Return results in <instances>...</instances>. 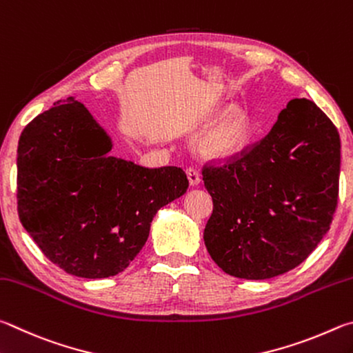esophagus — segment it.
I'll return each instance as SVG.
<instances>
[{"instance_id":"1","label":"esophagus","mask_w":353,"mask_h":353,"mask_svg":"<svg viewBox=\"0 0 353 353\" xmlns=\"http://www.w3.org/2000/svg\"><path fill=\"white\" fill-rule=\"evenodd\" d=\"M188 173V178H189V184L190 186H199V184L201 183V176H200V172L194 169V167H189V169L186 170Z\"/></svg>"}]
</instances>
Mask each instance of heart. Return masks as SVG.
I'll return each instance as SVG.
<instances>
[{"mask_svg": "<svg viewBox=\"0 0 353 353\" xmlns=\"http://www.w3.org/2000/svg\"><path fill=\"white\" fill-rule=\"evenodd\" d=\"M230 110L231 107L220 110L208 119L209 125H212L223 117L201 141V148L208 157L232 159L240 157L251 144L254 134V119L251 113L243 108L232 110L231 114Z\"/></svg>", "mask_w": 353, "mask_h": 353, "instance_id": "obj_1", "label": "heart"}]
</instances>
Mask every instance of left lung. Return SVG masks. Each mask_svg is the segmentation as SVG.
Listing matches in <instances>:
<instances>
[{
    "label": "left lung",
    "instance_id": "1",
    "mask_svg": "<svg viewBox=\"0 0 353 353\" xmlns=\"http://www.w3.org/2000/svg\"><path fill=\"white\" fill-rule=\"evenodd\" d=\"M339 163L333 122L313 102L292 99L243 158L203 170L214 203L203 234L212 261L248 281L298 267L330 230Z\"/></svg>",
    "mask_w": 353,
    "mask_h": 353
}]
</instances>
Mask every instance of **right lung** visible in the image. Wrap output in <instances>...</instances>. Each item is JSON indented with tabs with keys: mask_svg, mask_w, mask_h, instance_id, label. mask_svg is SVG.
I'll return each mask as SVG.
<instances>
[{
	"mask_svg": "<svg viewBox=\"0 0 353 353\" xmlns=\"http://www.w3.org/2000/svg\"><path fill=\"white\" fill-rule=\"evenodd\" d=\"M113 141L82 102L54 103L23 130L18 215L49 261L85 279L125 270L161 208L186 194L180 167L148 169L111 157Z\"/></svg>",
	"mask_w": 353,
	"mask_h": 353,
	"instance_id": "obj_1",
	"label": "right lung"
}]
</instances>
